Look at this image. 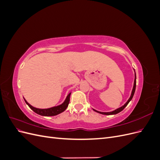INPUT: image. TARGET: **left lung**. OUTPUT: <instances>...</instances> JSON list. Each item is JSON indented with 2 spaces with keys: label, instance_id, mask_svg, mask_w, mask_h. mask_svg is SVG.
Here are the masks:
<instances>
[{
  "label": "left lung",
  "instance_id": "8db88e82",
  "mask_svg": "<svg viewBox=\"0 0 160 160\" xmlns=\"http://www.w3.org/2000/svg\"><path fill=\"white\" fill-rule=\"evenodd\" d=\"M134 70V69H133ZM134 72H135V79H134V83H133V89H132V93H131V95L129 97V98L128 99V100L127 101V102L125 103L123 105H122V107H120L118 109H116L112 111H109V112H101V111H97L94 109H93L95 111H96V112H98L99 113H101V114H103V115H115L117 114L119 112H121L122 110H123V109L126 107V106L128 105V104L129 103V101L132 99L133 97V95H134V93H135V87H136V74H135V71L134 70Z\"/></svg>",
  "mask_w": 160,
  "mask_h": 160
}]
</instances>
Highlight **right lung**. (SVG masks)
<instances>
[{"label":"right lung","mask_w":160,"mask_h":160,"mask_svg":"<svg viewBox=\"0 0 160 160\" xmlns=\"http://www.w3.org/2000/svg\"><path fill=\"white\" fill-rule=\"evenodd\" d=\"M71 93V92L67 95L65 101L61 104L57 106H54V107H52L50 108H47V109H39V108L33 107V106H32L31 104H29L27 102V100L25 98H23L25 101V103L28 105V107H29L34 111V112H35L36 113L42 116H55L58 114H60L62 112H63V111L67 108V107H68V105L70 101Z\"/></svg>","instance_id":"1"}]
</instances>
